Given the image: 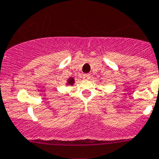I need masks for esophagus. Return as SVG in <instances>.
I'll use <instances>...</instances> for the list:
<instances>
[{"label":"esophagus","mask_w":159,"mask_h":159,"mask_svg":"<svg viewBox=\"0 0 159 159\" xmlns=\"http://www.w3.org/2000/svg\"><path fill=\"white\" fill-rule=\"evenodd\" d=\"M83 78H84V80H90V78H91V75H90L89 74H85V75H84Z\"/></svg>","instance_id":"esophagus-1"}]
</instances>
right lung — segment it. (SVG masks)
<instances>
[{
  "mask_svg": "<svg viewBox=\"0 0 159 159\" xmlns=\"http://www.w3.org/2000/svg\"><path fill=\"white\" fill-rule=\"evenodd\" d=\"M75 84V79L73 78V77H70V78H69L67 80V82H66V85H70V86H72V85H74Z\"/></svg>",
  "mask_w": 159,
  "mask_h": 159,
  "instance_id": "1",
  "label": "right lung"
}]
</instances>
